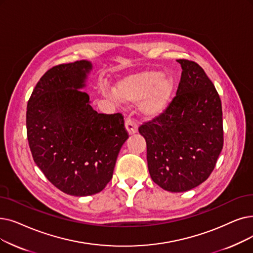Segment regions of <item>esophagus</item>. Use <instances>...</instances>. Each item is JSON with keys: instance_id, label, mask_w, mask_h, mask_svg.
Returning a JSON list of instances; mask_svg holds the SVG:
<instances>
[{"instance_id": "34e87169", "label": "esophagus", "mask_w": 253, "mask_h": 253, "mask_svg": "<svg viewBox=\"0 0 253 253\" xmlns=\"http://www.w3.org/2000/svg\"><path fill=\"white\" fill-rule=\"evenodd\" d=\"M125 127H126V130L128 131L129 134H134V133L137 132V124L133 119L126 118Z\"/></svg>"}]
</instances>
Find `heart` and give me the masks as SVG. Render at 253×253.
I'll use <instances>...</instances> for the list:
<instances>
[{
    "mask_svg": "<svg viewBox=\"0 0 253 253\" xmlns=\"http://www.w3.org/2000/svg\"><path fill=\"white\" fill-rule=\"evenodd\" d=\"M173 92V81L158 70H145L118 82L114 94L125 102L141 100L140 109L148 117H157L168 107Z\"/></svg>",
    "mask_w": 253,
    "mask_h": 253,
    "instance_id": "heart-1",
    "label": "heart"
}]
</instances>
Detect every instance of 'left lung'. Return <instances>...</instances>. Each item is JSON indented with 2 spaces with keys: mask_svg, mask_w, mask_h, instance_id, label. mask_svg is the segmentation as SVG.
<instances>
[{
  "mask_svg": "<svg viewBox=\"0 0 253 253\" xmlns=\"http://www.w3.org/2000/svg\"><path fill=\"white\" fill-rule=\"evenodd\" d=\"M177 61L183 71L175 96L161 115L138 127L151 178L170 192L205 182L223 147L222 106L213 83L197 63Z\"/></svg>",
  "mask_w": 253,
  "mask_h": 253,
  "instance_id": "obj_1",
  "label": "left lung"
}]
</instances>
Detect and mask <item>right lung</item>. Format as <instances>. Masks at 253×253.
Here are the masks:
<instances>
[{
  "instance_id": "add662e5",
  "label": "right lung",
  "mask_w": 253,
  "mask_h": 253,
  "mask_svg": "<svg viewBox=\"0 0 253 253\" xmlns=\"http://www.w3.org/2000/svg\"><path fill=\"white\" fill-rule=\"evenodd\" d=\"M90 62L53 66L43 74L27 106L33 159L58 189L74 196L100 192L112 180L128 138L122 114H98L84 86Z\"/></svg>"
}]
</instances>
